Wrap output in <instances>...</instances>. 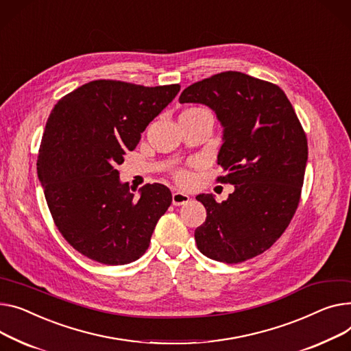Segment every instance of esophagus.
Masks as SVG:
<instances>
[{
	"label": "esophagus",
	"mask_w": 351,
	"mask_h": 351,
	"mask_svg": "<svg viewBox=\"0 0 351 351\" xmlns=\"http://www.w3.org/2000/svg\"><path fill=\"white\" fill-rule=\"evenodd\" d=\"M191 196L182 193V192H173L172 193V203L173 206H183V204H188L191 202Z\"/></svg>",
	"instance_id": "obj_1"
}]
</instances>
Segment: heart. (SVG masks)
<instances>
[{"label": "heart", "instance_id": "heart-1", "mask_svg": "<svg viewBox=\"0 0 351 351\" xmlns=\"http://www.w3.org/2000/svg\"><path fill=\"white\" fill-rule=\"evenodd\" d=\"M197 111H204V110H202V108H191V110H188V112H197ZM175 178L182 184L189 183V180H191V176H189V173L186 172V171H178L175 173Z\"/></svg>", "mask_w": 351, "mask_h": 351}]
</instances>
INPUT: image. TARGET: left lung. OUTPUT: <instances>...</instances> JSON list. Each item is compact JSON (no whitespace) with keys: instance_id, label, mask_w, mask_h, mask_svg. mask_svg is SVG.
<instances>
[{"instance_id":"obj_1","label":"left lung","mask_w":351,"mask_h":351,"mask_svg":"<svg viewBox=\"0 0 351 351\" xmlns=\"http://www.w3.org/2000/svg\"><path fill=\"white\" fill-rule=\"evenodd\" d=\"M180 103L212 108L223 130L217 163L228 199L197 195L207 212L195 230L206 256L239 264L267 251L289 226L308 160V139L287 95L276 84L241 72H223L186 87Z\"/></svg>"}]
</instances>
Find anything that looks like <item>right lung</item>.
Instances as JSON below:
<instances>
[{
    "label": "right lung",
    "mask_w": 351,
    "mask_h": 351,
    "mask_svg": "<svg viewBox=\"0 0 351 351\" xmlns=\"http://www.w3.org/2000/svg\"><path fill=\"white\" fill-rule=\"evenodd\" d=\"M179 90V84L95 80L55 104L39 148L38 178L60 234L87 258L124 265L148 250L172 193L165 184L148 183L135 197L117 165Z\"/></svg>",
    "instance_id": "add662e5"
}]
</instances>
